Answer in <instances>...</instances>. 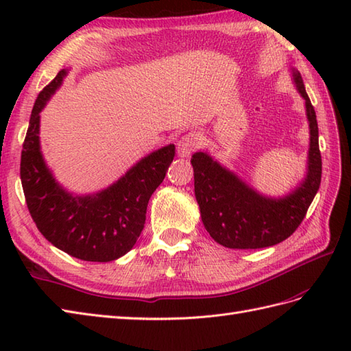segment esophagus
<instances>
[{
    "instance_id": "obj_1",
    "label": "esophagus",
    "mask_w": 351,
    "mask_h": 351,
    "mask_svg": "<svg viewBox=\"0 0 351 351\" xmlns=\"http://www.w3.org/2000/svg\"><path fill=\"white\" fill-rule=\"evenodd\" d=\"M200 141H202V137H200L199 132L191 131L185 134L176 143L178 155L182 156V158H187V156H190L200 146Z\"/></svg>"
}]
</instances>
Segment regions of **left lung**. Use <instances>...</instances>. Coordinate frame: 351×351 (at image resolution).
I'll return each mask as SVG.
<instances>
[{"mask_svg":"<svg viewBox=\"0 0 351 351\" xmlns=\"http://www.w3.org/2000/svg\"><path fill=\"white\" fill-rule=\"evenodd\" d=\"M294 83L303 96L309 121L311 143L308 175L288 196L271 199L259 195L232 171L221 167L206 152H196L195 195L205 229L214 241L229 249H263L287 240L300 226L322 182V154L318 146L315 110L304 90L300 73Z\"/></svg>","mask_w":351,"mask_h":351,"instance_id":"1","label":"left lung"}]
</instances>
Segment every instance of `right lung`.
<instances>
[{
    "label": "right lung",
    "instance_id": "1",
    "mask_svg": "<svg viewBox=\"0 0 351 351\" xmlns=\"http://www.w3.org/2000/svg\"><path fill=\"white\" fill-rule=\"evenodd\" d=\"M66 71L37 96L21 154V182L37 229L68 255L108 263L132 249L145 228L147 202L173 161L175 145L141 158L125 176L96 195L64 191L43 161L39 145L40 111L60 87Z\"/></svg>",
    "mask_w": 351,
    "mask_h": 351
}]
</instances>
